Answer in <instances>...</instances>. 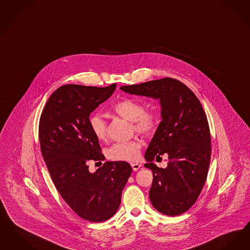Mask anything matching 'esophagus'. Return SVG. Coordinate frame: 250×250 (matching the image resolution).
Segmentation results:
<instances>
[{"instance_id": "34e87169", "label": "esophagus", "mask_w": 250, "mask_h": 250, "mask_svg": "<svg viewBox=\"0 0 250 250\" xmlns=\"http://www.w3.org/2000/svg\"><path fill=\"white\" fill-rule=\"evenodd\" d=\"M131 166H132V168H133L134 171H138V170L140 169V167H141V165H140V164H138V163L132 164Z\"/></svg>"}]
</instances>
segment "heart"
<instances>
[{"label": "heart", "instance_id": "obj_1", "mask_svg": "<svg viewBox=\"0 0 250 250\" xmlns=\"http://www.w3.org/2000/svg\"><path fill=\"white\" fill-rule=\"evenodd\" d=\"M112 110L123 119L130 121L133 130L143 135H150L157 129L159 118L156 113L146 111L143 103L135 99L125 98L116 102ZM90 129L99 140L108 138V124L100 114H92L89 117ZM142 141L136 140L118 142L113 144L108 150L110 160L123 162H136L139 160Z\"/></svg>", "mask_w": 250, "mask_h": 250}]
</instances>
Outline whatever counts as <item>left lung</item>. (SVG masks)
Returning <instances> with one entry per match:
<instances>
[{"label": "left lung", "mask_w": 250, "mask_h": 250, "mask_svg": "<svg viewBox=\"0 0 250 250\" xmlns=\"http://www.w3.org/2000/svg\"><path fill=\"white\" fill-rule=\"evenodd\" d=\"M120 89L160 101L162 121L145 153L144 167L153 176L150 202L167 216L186 212L205 185L211 155L209 125L199 100L183 83L168 77ZM164 153L170 161L159 169L152 161Z\"/></svg>", "instance_id": "left-lung-1"}]
</instances>
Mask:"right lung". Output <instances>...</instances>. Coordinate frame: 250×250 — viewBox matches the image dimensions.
I'll use <instances>...</instances> for the list:
<instances>
[{"instance_id": "right-lung-1", "label": "right lung", "mask_w": 250, "mask_h": 250, "mask_svg": "<svg viewBox=\"0 0 250 250\" xmlns=\"http://www.w3.org/2000/svg\"><path fill=\"white\" fill-rule=\"evenodd\" d=\"M115 88L116 83L62 85L51 95L39 123L41 151L57 190L79 217L92 222L116 213L132 173L126 162H105L94 173L87 166L88 161L105 160L90 129V113Z\"/></svg>"}]
</instances>
